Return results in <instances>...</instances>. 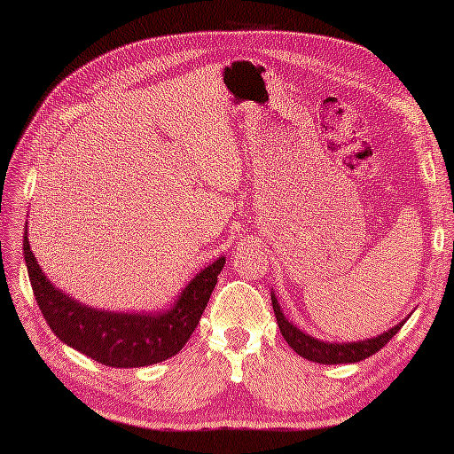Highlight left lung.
I'll list each match as a JSON object with an SVG mask.
<instances>
[{
	"label": "left lung",
	"instance_id": "obj_1",
	"mask_svg": "<svg viewBox=\"0 0 454 454\" xmlns=\"http://www.w3.org/2000/svg\"><path fill=\"white\" fill-rule=\"evenodd\" d=\"M271 298H273V312L277 317L278 330H281L286 343L291 345L298 355L304 356V359L314 361V363H322V364L359 363V361L366 359V356L374 355L376 351H380L382 347L387 345L403 325V322H400L387 333L372 337V340H364V341H356V343H324V341L314 340V337H310V335H306L301 330H296V327L283 316L281 306L277 304L275 296H271Z\"/></svg>",
	"mask_w": 454,
	"mask_h": 454
}]
</instances>
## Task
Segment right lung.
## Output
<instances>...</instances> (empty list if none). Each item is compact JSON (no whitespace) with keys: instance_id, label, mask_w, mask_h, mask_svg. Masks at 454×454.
<instances>
[{"instance_id":"1","label":"right lung","mask_w":454,"mask_h":454,"mask_svg":"<svg viewBox=\"0 0 454 454\" xmlns=\"http://www.w3.org/2000/svg\"><path fill=\"white\" fill-rule=\"evenodd\" d=\"M23 255L36 304L58 340L117 369L156 364L179 353L195 332L226 262L220 257L202 269L166 314H114L83 306L54 288L36 263L27 230Z\"/></svg>"}]
</instances>
